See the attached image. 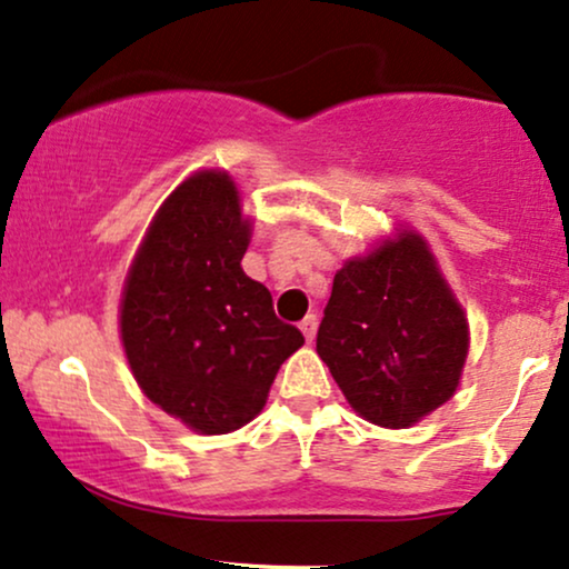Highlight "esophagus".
<instances>
[{
    "mask_svg": "<svg viewBox=\"0 0 569 569\" xmlns=\"http://www.w3.org/2000/svg\"><path fill=\"white\" fill-rule=\"evenodd\" d=\"M317 327H319V319L313 317V313H308V317H306L303 321H300V332L306 335L308 342L317 338Z\"/></svg>",
    "mask_w": 569,
    "mask_h": 569,
    "instance_id": "obj_1",
    "label": "esophagus"
}]
</instances>
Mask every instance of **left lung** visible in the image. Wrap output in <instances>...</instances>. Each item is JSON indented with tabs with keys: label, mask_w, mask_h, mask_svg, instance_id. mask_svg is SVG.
Segmentation results:
<instances>
[{
	"label": "left lung",
	"mask_w": 569,
	"mask_h": 569,
	"mask_svg": "<svg viewBox=\"0 0 569 569\" xmlns=\"http://www.w3.org/2000/svg\"><path fill=\"white\" fill-rule=\"evenodd\" d=\"M465 308L417 231H401L335 273L317 353L371 425L411 427L459 388Z\"/></svg>",
	"instance_id": "left-lung-1"
}]
</instances>
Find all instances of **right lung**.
<instances>
[{"instance_id":"right-lung-1","label":"right lung","mask_w":569,"mask_h":569,"mask_svg":"<svg viewBox=\"0 0 569 569\" xmlns=\"http://www.w3.org/2000/svg\"><path fill=\"white\" fill-rule=\"evenodd\" d=\"M250 221L223 171L173 189L139 244L121 298V340L152 403L200 435L240 430L303 346L271 292L242 271Z\"/></svg>"}]
</instances>
